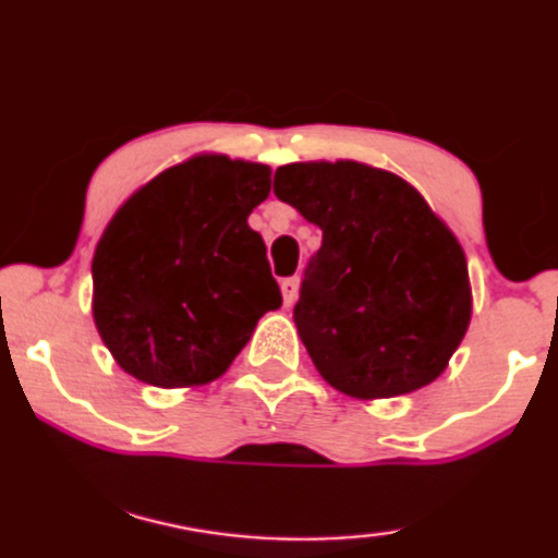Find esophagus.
Listing matches in <instances>:
<instances>
[{"label":"esophagus","instance_id":"34e87169","mask_svg":"<svg viewBox=\"0 0 558 558\" xmlns=\"http://www.w3.org/2000/svg\"><path fill=\"white\" fill-rule=\"evenodd\" d=\"M281 296H284V307H292L296 296H300V279L289 277L281 281Z\"/></svg>","mask_w":558,"mask_h":558}]
</instances>
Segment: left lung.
Returning a JSON list of instances; mask_svg holds the SVG:
<instances>
[{"instance_id": "8db88e82", "label": "left lung", "mask_w": 558, "mask_h": 558, "mask_svg": "<svg viewBox=\"0 0 558 558\" xmlns=\"http://www.w3.org/2000/svg\"><path fill=\"white\" fill-rule=\"evenodd\" d=\"M274 194L323 230L294 325L330 387L359 400L438 379L472 320L466 256L397 173L359 161L287 163Z\"/></svg>"}]
</instances>
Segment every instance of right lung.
<instances>
[{
  "mask_svg": "<svg viewBox=\"0 0 558 558\" xmlns=\"http://www.w3.org/2000/svg\"><path fill=\"white\" fill-rule=\"evenodd\" d=\"M269 192V166L199 154L114 213L94 251L92 313L122 372L163 389L228 372L281 305L264 238L248 228Z\"/></svg>",
  "mask_w": 558,
  "mask_h": 558,
  "instance_id": "right-lung-1",
  "label": "right lung"
}]
</instances>
